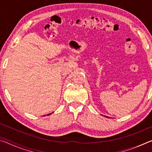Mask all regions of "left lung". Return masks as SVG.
Returning a JSON list of instances; mask_svg holds the SVG:
<instances>
[{
  "label": "left lung",
  "mask_w": 152,
  "mask_h": 152,
  "mask_svg": "<svg viewBox=\"0 0 152 152\" xmlns=\"http://www.w3.org/2000/svg\"><path fill=\"white\" fill-rule=\"evenodd\" d=\"M105 117V116H104ZM108 118H109V117H108Z\"/></svg>",
  "instance_id": "obj_1"
}]
</instances>
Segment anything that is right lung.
I'll use <instances>...</instances> for the list:
<instances>
[{
    "instance_id": "add662e5",
    "label": "right lung",
    "mask_w": 152,
    "mask_h": 152,
    "mask_svg": "<svg viewBox=\"0 0 152 152\" xmlns=\"http://www.w3.org/2000/svg\"><path fill=\"white\" fill-rule=\"evenodd\" d=\"M51 115V113H50V114H48V115H47L48 116V115ZM44 116H45V115H44Z\"/></svg>"
}]
</instances>
